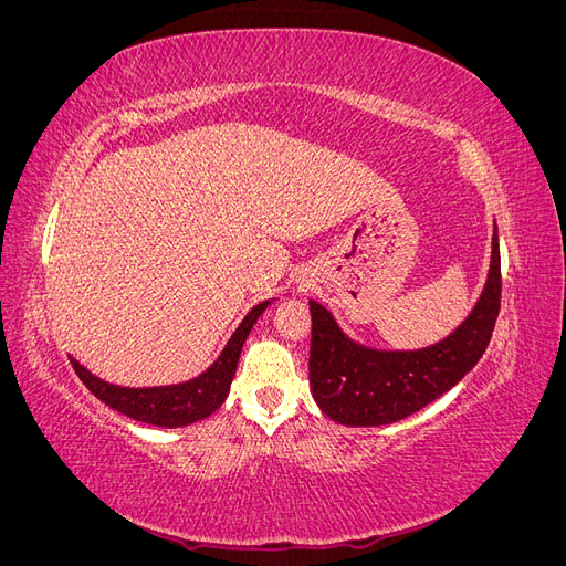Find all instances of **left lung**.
I'll return each mask as SVG.
<instances>
[{"label": "left lung", "instance_id": "8db88e82", "mask_svg": "<svg viewBox=\"0 0 566 566\" xmlns=\"http://www.w3.org/2000/svg\"><path fill=\"white\" fill-rule=\"evenodd\" d=\"M312 310L310 378L325 416L342 424L373 427L413 416L458 385L489 347L501 312V250L493 233L491 271L474 312L455 333L418 352H378L356 345L318 302Z\"/></svg>", "mask_w": 566, "mask_h": 566}]
</instances>
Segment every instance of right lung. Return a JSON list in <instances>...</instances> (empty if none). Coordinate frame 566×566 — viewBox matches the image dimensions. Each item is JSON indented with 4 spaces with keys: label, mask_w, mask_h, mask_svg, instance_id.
<instances>
[{
    "label": "right lung",
    "mask_w": 566,
    "mask_h": 566,
    "mask_svg": "<svg viewBox=\"0 0 566 566\" xmlns=\"http://www.w3.org/2000/svg\"><path fill=\"white\" fill-rule=\"evenodd\" d=\"M266 306L269 302L254 306V310L243 318V323L238 325L235 333L229 339V345L224 347V352H221L217 361L191 382L172 385V387H144V389L117 387L96 378V375H92L87 368L80 366L75 358H71V364L80 375V380L87 385V389L96 394V397L104 403H108L111 408L119 410V413H125L139 422L158 424V427L191 424L196 420L212 416L229 397V387L235 375L238 358H241L243 342L248 339L254 321L260 318V314L266 310Z\"/></svg>",
    "instance_id": "add662e5"
}]
</instances>
